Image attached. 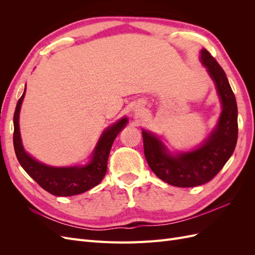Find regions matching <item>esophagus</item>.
<instances>
[{
  "instance_id": "34e87169",
  "label": "esophagus",
  "mask_w": 255,
  "mask_h": 255,
  "mask_svg": "<svg viewBox=\"0 0 255 255\" xmlns=\"http://www.w3.org/2000/svg\"><path fill=\"white\" fill-rule=\"evenodd\" d=\"M140 111H141V109H140V106H139V105L135 106V107H134V110H133V112H135V114L140 113Z\"/></svg>"
}]
</instances>
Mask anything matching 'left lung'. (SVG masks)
<instances>
[{
	"instance_id": "obj_1",
	"label": "left lung",
	"mask_w": 255,
	"mask_h": 255,
	"mask_svg": "<svg viewBox=\"0 0 255 255\" xmlns=\"http://www.w3.org/2000/svg\"><path fill=\"white\" fill-rule=\"evenodd\" d=\"M200 60L216 85L222 109L217 126L206 139L192 150L171 153L155 134L142 129L144 156L151 170L176 187L210 182L232 156L237 142V104L226 72L205 49Z\"/></svg>"
}]
</instances>
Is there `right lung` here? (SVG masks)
I'll return each mask as SVG.
<instances>
[{
  "label": "right lung",
  "mask_w": 255,
  "mask_h": 255,
  "mask_svg": "<svg viewBox=\"0 0 255 255\" xmlns=\"http://www.w3.org/2000/svg\"><path fill=\"white\" fill-rule=\"evenodd\" d=\"M26 89V85H25ZM25 89L16 106L13 115V148L20 165L38 185L50 194L69 197L97 186L103 180L107 170V160L116 137L128 125V119L123 117L103 130L86 165L70 167H53L40 163L24 150L22 144L19 116Z\"/></svg>",
  "instance_id": "add662e5"
}]
</instances>
